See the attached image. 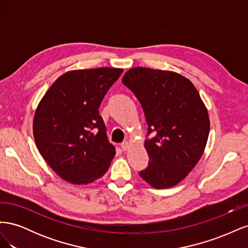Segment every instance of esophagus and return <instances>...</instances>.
<instances>
[{"label":"esophagus","mask_w":248,"mask_h":248,"mask_svg":"<svg viewBox=\"0 0 248 248\" xmlns=\"http://www.w3.org/2000/svg\"><path fill=\"white\" fill-rule=\"evenodd\" d=\"M121 148L124 150V151H126V150L129 148V141L126 140V141L122 142V144H121Z\"/></svg>","instance_id":"esophagus-1"}]
</instances>
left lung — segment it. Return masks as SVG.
I'll use <instances>...</instances> for the list:
<instances>
[{
	"label": "left lung",
	"instance_id": "obj_1",
	"mask_svg": "<svg viewBox=\"0 0 248 248\" xmlns=\"http://www.w3.org/2000/svg\"><path fill=\"white\" fill-rule=\"evenodd\" d=\"M122 82L137 96L151 140L145 141L149 167L140 176L156 189L184 180L205 151L210 130L208 109L197 88L170 70L134 67Z\"/></svg>",
	"mask_w": 248,
	"mask_h": 248
}]
</instances>
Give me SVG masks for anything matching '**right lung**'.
<instances>
[{
    "mask_svg": "<svg viewBox=\"0 0 248 248\" xmlns=\"http://www.w3.org/2000/svg\"><path fill=\"white\" fill-rule=\"evenodd\" d=\"M122 72L110 67L68 71L56 79L37 106L36 147L51 170L68 183L96 181L116 155L98 108Z\"/></svg>",
    "mask_w": 248,
    "mask_h": 248,
    "instance_id": "right-lung-1",
    "label": "right lung"
}]
</instances>
